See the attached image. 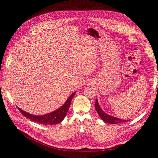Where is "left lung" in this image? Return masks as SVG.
<instances>
[{
  "instance_id": "obj_1",
  "label": "left lung",
  "mask_w": 158,
  "mask_h": 158,
  "mask_svg": "<svg viewBox=\"0 0 158 158\" xmlns=\"http://www.w3.org/2000/svg\"><path fill=\"white\" fill-rule=\"evenodd\" d=\"M95 109L99 115L100 118L104 121L105 122L107 123H112V124H116V123H122V122H127L128 120H122V119H120L118 118H116L114 117H112V116H110L109 114H106V113H104L103 111V110L101 108L100 106H99L98 103V101L97 99H96V101L95 103Z\"/></svg>"
}]
</instances>
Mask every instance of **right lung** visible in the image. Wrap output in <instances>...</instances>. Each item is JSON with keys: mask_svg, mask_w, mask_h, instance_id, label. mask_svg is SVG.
Wrapping results in <instances>:
<instances>
[{"mask_svg": "<svg viewBox=\"0 0 158 158\" xmlns=\"http://www.w3.org/2000/svg\"><path fill=\"white\" fill-rule=\"evenodd\" d=\"M76 93V92H73L68 98L66 102L61 107H60L59 109L47 114L40 116L33 115L22 110L19 107H18V109L25 117H26L32 121L36 122L40 124H43V125H56V124H57L62 122L66 117V114L67 113L69 107L70 106L71 101Z\"/></svg>", "mask_w": 158, "mask_h": 158, "instance_id": "1", "label": "right lung"}]
</instances>
